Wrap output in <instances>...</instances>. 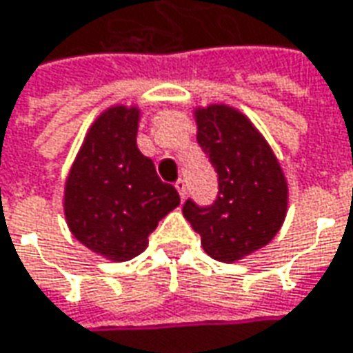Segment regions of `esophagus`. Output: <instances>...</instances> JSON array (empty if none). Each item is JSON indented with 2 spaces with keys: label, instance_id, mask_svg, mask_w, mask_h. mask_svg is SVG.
<instances>
[{
  "label": "esophagus",
  "instance_id": "1",
  "mask_svg": "<svg viewBox=\"0 0 353 353\" xmlns=\"http://www.w3.org/2000/svg\"><path fill=\"white\" fill-rule=\"evenodd\" d=\"M174 188H176V192L181 194L182 200H184V198H186V182L182 181V179H179V181H176V184H174Z\"/></svg>",
  "mask_w": 353,
  "mask_h": 353
}]
</instances>
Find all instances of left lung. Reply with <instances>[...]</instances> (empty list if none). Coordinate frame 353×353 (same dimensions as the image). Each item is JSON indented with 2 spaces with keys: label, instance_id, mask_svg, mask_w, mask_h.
Masks as SVG:
<instances>
[{
  "label": "left lung",
  "instance_id": "left-lung-1",
  "mask_svg": "<svg viewBox=\"0 0 353 353\" xmlns=\"http://www.w3.org/2000/svg\"><path fill=\"white\" fill-rule=\"evenodd\" d=\"M196 139L219 176L214 205L186 202L182 215L205 254L237 262L266 247L285 221L290 186L280 161L247 114L225 103L194 106Z\"/></svg>",
  "mask_w": 353,
  "mask_h": 353
}]
</instances>
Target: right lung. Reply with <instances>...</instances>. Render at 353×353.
<instances>
[{
	"label": "right lung",
	"instance_id": "right-lung-1",
	"mask_svg": "<svg viewBox=\"0 0 353 353\" xmlns=\"http://www.w3.org/2000/svg\"><path fill=\"white\" fill-rule=\"evenodd\" d=\"M138 105H112L89 126L63 184V215L83 247L110 262L148 248L149 233L181 204L138 149Z\"/></svg>",
	"mask_w": 353,
	"mask_h": 353
}]
</instances>
